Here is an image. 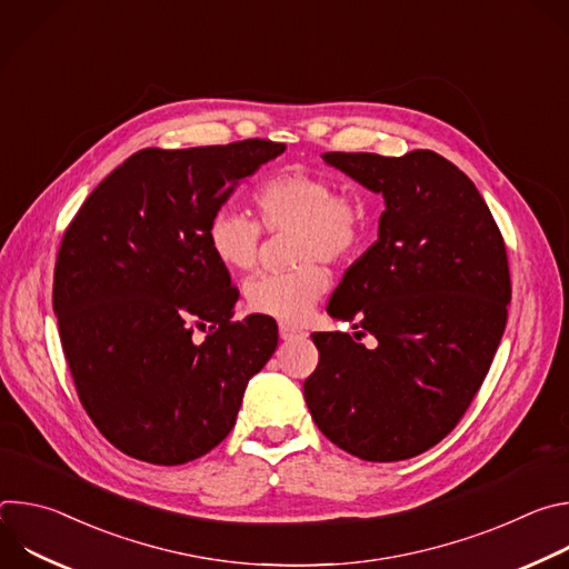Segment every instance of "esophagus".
<instances>
[{
	"instance_id": "34e87169",
	"label": "esophagus",
	"mask_w": 569,
	"mask_h": 569,
	"mask_svg": "<svg viewBox=\"0 0 569 569\" xmlns=\"http://www.w3.org/2000/svg\"><path fill=\"white\" fill-rule=\"evenodd\" d=\"M299 336H303V331L301 329H297V327H290V323H279V338L281 340H295V338H299Z\"/></svg>"
}]
</instances>
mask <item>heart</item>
I'll use <instances>...</instances> for the list:
<instances>
[{
	"label": "heart",
	"instance_id": "1",
	"mask_svg": "<svg viewBox=\"0 0 569 569\" xmlns=\"http://www.w3.org/2000/svg\"><path fill=\"white\" fill-rule=\"evenodd\" d=\"M254 209L266 231H295V261L301 266L254 277L246 288V303L257 315L301 323L331 283L321 261L347 263L365 250L373 224L371 202L356 191H336V184L321 176L288 171L268 178L254 191ZM259 224L231 207L216 209L204 224V238L218 263L229 272L252 270L261 240Z\"/></svg>",
	"mask_w": 569,
	"mask_h": 569
}]
</instances>
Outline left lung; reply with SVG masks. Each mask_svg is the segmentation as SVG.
Segmentation results:
<instances>
[{
    "label": "left lung",
    "mask_w": 569,
    "mask_h": 569,
    "mask_svg": "<svg viewBox=\"0 0 569 569\" xmlns=\"http://www.w3.org/2000/svg\"><path fill=\"white\" fill-rule=\"evenodd\" d=\"M321 159L382 193L385 211L327 308L360 331L310 336L319 362L303 398L338 448L410 459L459 423L489 373L511 301L505 238L468 176L432 150Z\"/></svg>",
    "instance_id": "obj_1"
}]
</instances>
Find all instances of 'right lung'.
<instances>
[{"label":"right lung","instance_id":"obj_1","mask_svg":"<svg viewBox=\"0 0 569 569\" xmlns=\"http://www.w3.org/2000/svg\"><path fill=\"white\" fill-rule=\"evenodd\" d=\"M283 150L270 139L143 148L67 227L53 272L62 351L86 412L128 457L180 466L213 450L272 358L277 321L231 319L238 288L204 224Z\"/></svg>","mask_w":569,"mask_h":569}]
</instances>
